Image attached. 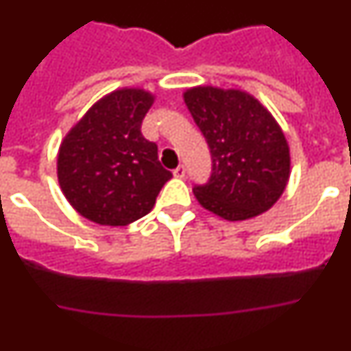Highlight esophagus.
I'll list each match as a JSON object with an SVG mask.
<instances>
[{
  "label": "esophagus",
  "instance_id": "1",
  "mask_svg": "<svg viewBox=\"0 0 351 351\" xmlns=\"http://www.w3.org/2000/svg\"><path fill=\"white\" fill-rule=\"evenodd\" d=\"M173 176H176V178H179V179H182L186 176V167L184 165H179L178 169L173 170Z\"/></svg>",
  "mask_w": 351,
  "mask_h": 351
}]
</instances>
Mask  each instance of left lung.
<instances>
[{
    "instance_id": "8db88e82",
    "label": "left lung",
    "mask_w": 351,
    "mask_h": 351,
    "mask_svg": "<svg viewBox=\"0 0 351 351\" xmlns=\"http://www.w3.org/2000/svg\"><path fill=\"white\" fill-rule=\"evenodd\" d=\"M184 101L206 137L210 178L195 184L202 207L228 221L265 213L285 191L290 151L274 117L243 91L193 88Z\"/></svg>"
}]
</instances>
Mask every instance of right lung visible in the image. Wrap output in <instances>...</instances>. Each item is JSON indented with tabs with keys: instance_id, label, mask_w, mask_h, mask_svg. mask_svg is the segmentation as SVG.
I'll use <instances>...</instances> for the list:
<instances>
[{
	"instance_id": "right-lung-1",
	"label": "right lung",
	"mask_w": 351,
	"mask_h": 351,
	"mask_svg": "<svg viewBox=\"0 0 351 351\" xmlns=\"http://www.w3.org/2000/svg\"><path fill=\"white\" fill-rule=\"evenodd\" d=\"M153 96L121 89L100 100L63 141L58 179L84 218L123 226L153 209L172 172L158 160V145L142 135Z\"/></svg>"
}]
</instances>
